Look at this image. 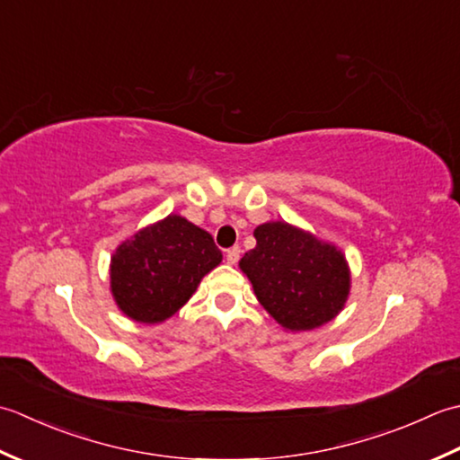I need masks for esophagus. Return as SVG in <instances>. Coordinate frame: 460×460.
<instances>
[{"mask_svg":"<svg viewBox=\"0 0 460 460\" xmlns=\"http://www.w3.org/2000/svg\"><path fill=\"white\" fill-rule=\"evenodd\" d=\"M238 260H240V248H230V250L226 252V261H228V264L234 266Z\"/></svg>","mask_w":460,"mask_h":460,"instance_id":"1","label":"esophagus"}]
</instances>
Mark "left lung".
Instances as JSON below:
<instances>
[{
	"instance_id": "1",
	"label": "left lung",
	"mask_w": 460,
	"mask_h": 460,
	"mask_svg": "<svg viewBox=\"0 0 460 460\" xmlns=\"http://www.w3.org/2000/svg\"><path fill=\"white\" fill-rule=\"evenodd\" d=\"M254 238L256 248L243 254L240 270L284 330H315L341 312L351 274L340 248L288 222L260 224Z\"/></svg>"
}]
</instances>
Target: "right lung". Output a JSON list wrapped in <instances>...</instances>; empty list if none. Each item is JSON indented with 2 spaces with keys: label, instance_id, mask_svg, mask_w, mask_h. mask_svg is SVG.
<instances>
[{
  "label": "right lung",
  "instance_id": "1",
  "mask_svg": "<svg viewBox=\"0 0 460 460\" xmlns=\"http://www.w3.org/2000/svg\"><path fill=\"white\" fill-rule=\"evenodd\" d=\"M222 261L206 230L168 214L125 240L111 258V292L120 312L138 323L174 315Z\"/></svg>",
  "mask_w": 460,
  "mask_h": 460
}]
</instances>
